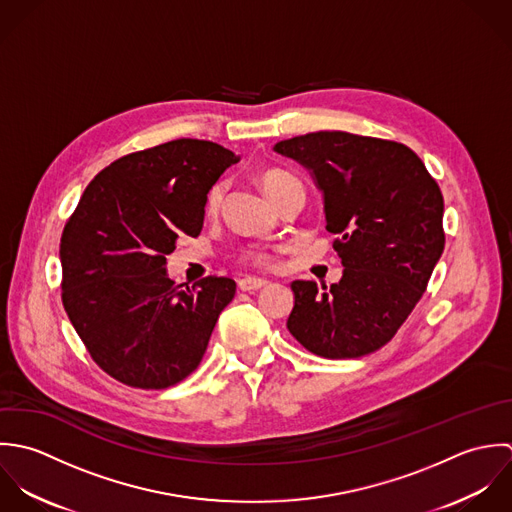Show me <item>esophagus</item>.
I'll list each match as a JSON object with an SVG mask.
<instances>
[{"instance_id": "obj_1", "label": "esophagus", "mask_w": 512, "mask_h": 512, "mask_svg": "<svg viewBox=\"0 0 512 512\" xmlns=\"http://www.w3.org/2000/svg\"><path fill=\"white\" fill-rule=\"evenodd\" d=\"M237 285H239L241 291L251 293V291H259V289L267 287L269 281H267V279H259V277H243V279H239Z\"/></svg>"}]
</instances>
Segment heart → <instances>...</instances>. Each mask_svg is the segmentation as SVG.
I'll return each instance as SVG.
<instances>
[{
	"label": "heart",
	"instance_id": "1",
	"mask_svg": "<svg viewBox=\"0 0 512 512\" xmlns=\"http://www.w3.org/2000/svg\"><path fill=\"white\" fill-rule=\"evenodd\" d=\"M257 180H259L263 192H265L273 202L277 200V196H279L289 184L297 182L291 174H287V172H283V170H273V168H271V170H263ZM221 198H223V188L217 184V186H213V188L209 190V194H207V200H205L207 211H215V209L219 207V204H221ZM241 257H243V261H247V263H251V265H257V267H269L271 261H273L271 253L265 251V249H247V251H243Z\"/></svg>",
	"mask_w": 512,
	"mask_h": 512
}]
</instances>
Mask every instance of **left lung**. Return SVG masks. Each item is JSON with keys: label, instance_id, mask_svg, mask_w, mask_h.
<instances>
[{"label": "left lung", "instance_id": "1", "mask_svg": "<svg viewBox=\"0 0 512 512\" xmlns=\"http://www.w3.org/2000/svg\"><path fill=\"white\" fill-rule=\"evenodd\" d=\"M312 172L342 259L330 289L295 281L289 332L308 352L360 358L388 344L427 289L445 247L443 196L406 144L320 130L275 144Z\"/></svg>", "mask_w": 512, "mask_h": 512}]
</instances>
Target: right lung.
Instances as JSON below:
<instances>
[{
	"label": "right lung",
	"instance_id": "add662e5",
	"mask_svg": "<svg viewBox=\"0 0 512 512\" xmlns=\"http://www.w3.org/2000/svg\"><path fill=\"white\" fill-rule=\"evenodd\" d=\"M239 158L180 138L114 160L87 186L61 235V299L91 358L132 388L164 390L202 362L235 281L209 275L180 289L166 255L198 237L205 200Z\"/></svg>",
	"mask_w": 512,
	"mask_h": 512
}]
</instances>
